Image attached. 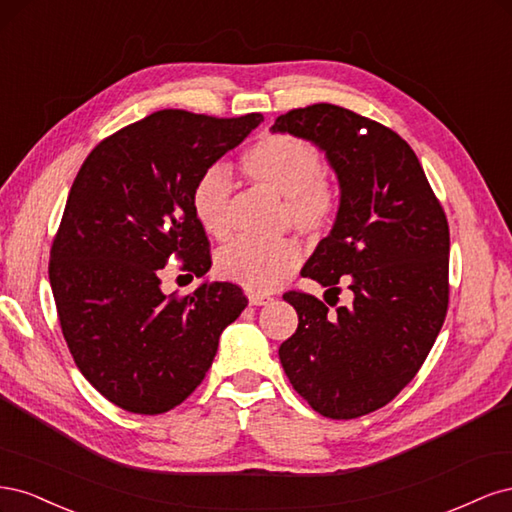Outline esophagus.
<instances>
[{
  "instance_id": "1",
  "label": "esophagus",
  "mask_w": 512,
  "mask_h": 512,
  "mask_svg": "<svg viewBox=\"0 0 512 512\" xmlns=\"http://www.w3.org/2000/svg\"><path fill=\"white\" fill-rule=\"evenodd\" d=\"M247 299H250V305H267L271 301L269 294H260V292H247Z\"/></svg>"
}]
</instances>
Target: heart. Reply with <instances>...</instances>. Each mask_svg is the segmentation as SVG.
I'll return each mask as SVG.
<instances>
[{"mask_svg":"<svg viewBox=\"0 0 512 512\" xmlns=\"http://www.w3.org/2000/svg\"><path fill=\"white\" fill-rule=\"evenodd\" d=\"M241 168L256 183L284 196V222L301 235L318 237L333 224L339 194L322 175L320 153L301 138L288 134L260 138L241 156ZM230 192L232 181L224 166L207 168L192 188L196 220L213 239H226L230 232ZM299 265L301 250L290 239H237L222 247L215 258V269L224 280L252 292L275 290Z\"/></svg>","mask_w":512,"mask_h":512,"instance_id":"b5f03b06","label":"heart"}]
</instances>
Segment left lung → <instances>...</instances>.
Listing matches in <instances>:
<instances>
[{"mask_svg": "<svg viewBox=\"0 0 512 512\" xmlns=\"http://www.w3.org/2000/svg\"><path fill=\"white\" fill-rule=\"evenodd\" d=\"M273 132L324 151L339 181L331 232L303 267L324 301L346 283L348 306L328 312L286 292L299 327L280 346L290 384L318 414L348 421L374 412L425 363L448 307V222L410 145L382 123L335 104L280 115Z\"/></svg>", "mask_w": 512, "mask_h": 512, "instance_id": "8db88e82", "label": "left lung"}]
</instances>
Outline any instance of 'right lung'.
<instances>
[{
    "label": "right lung",
    "instance_id": "add662e5",
    "mask_svg": "<svg viewBox=\"0 0 512 512\" xmlns=\"http://www.w3.org/2000/svg\"><path fill=\"white\" fill-rule=\"evenodd\" d=\"M260 121L258 113L218 119L168 108L104 138L76 175L49 280L72 359L111 404L134 414L179 406L245 309L230 282L166 297L158 271L170 256L196 277L209 271L192 188Z\"/></svg>",
    "mask_w": 512,
    "mask_h": 512
}]
</instances>
